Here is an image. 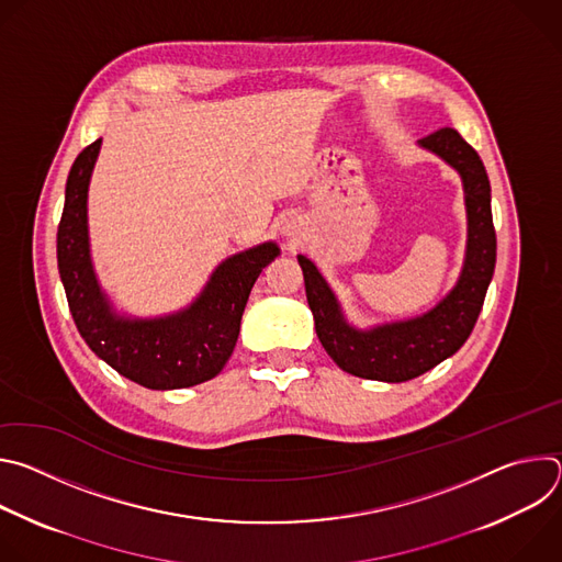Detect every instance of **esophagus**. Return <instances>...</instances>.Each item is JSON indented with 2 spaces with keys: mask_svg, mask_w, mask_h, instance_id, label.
<instances>
[{
  "mask_svg": "<svg viewBox=\"0 0 562 562\" xmlns=\"http://www.w3.org/2000/svg\"><path fill=\"white\" fill-rule=\"evenodd\" d=\"M282 235L289 239L291 245H295V243H300V239L304 237V222L300 220V217H295V215H291V217H286L284 222H282Z\"/></svg>",
  "mask_w": 562,
  "mask_h": 562,
  "instance_id": "1",
  "label": "esophagus"
}]
</instances>
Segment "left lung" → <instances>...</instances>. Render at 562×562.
Returning a JSON list of instances; mask_svg holds the SVG:
<instances>
[{
	"label": "left lung",
	"mask_w": 562,
	"mask_h": 562,
	"mask_svg": "<svg viewBox=\"0 0 562 562\" xmlns=\"http://www.w3.org/2000/svg\"><path fill=\"white\" fill-rule=\"evenodd\" d=\"M418 144L460 173L467 206L462 273L431 311L367 331L356 329L345 319L323 273L308 258L297 256L319 342L342 371L367 380L405 382L453 356L475 327L496 267L492 187L483 159L453 128H440Z\"/></svg>",
	"instance_id": "obj_1"
}]
</instances>
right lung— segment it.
I'll list each match as a JSON object with an SVG mask.
<instances>
[{
  "label": "right lung",
  "mask_w": 562,
  "mask_h": 562,
  "mask_svg": "<svg viewBox=\"0 0 562 562\" xmlns=\"http://www.w3.org/2000/svg\"><path fill=\"white\" fill-rule=\"evenodd\" d=\"M102 137L75 157L57 226V269L75 327L124 378L146 389H182L215 378L233 353L249 293L280 249L265 243L224 260L200 297L171 315L124 317L102 293L89 249V182Z\"/></svg>",
  "instance_id": "add662e5"
}]
</instances>
